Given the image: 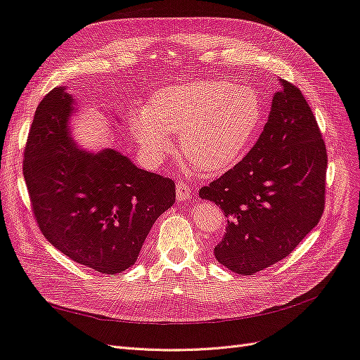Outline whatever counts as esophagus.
Segmentation results:
<instances>
[{
    "label": "esophagus",
    "instance_id": "esophagus-1",
    "mask_svg": "<svg viewBox=\"0 0 360 360\" xmlns=\"http://www.w3.org/2000/svg\"><path fill=\"white\" fill-rule=\"evenodd\" d=\"M176 192H177L179 201H184V200H188L191 197V188H189L188 183L179 181L177 186H176Z\"/></svg>",
    "mask_w": 360,
    "mask_h": 360
}]
</instances>
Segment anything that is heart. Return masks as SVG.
Segmentation results:
<instances>
[{"mask_svg": "<svg viewBox=\"0 0 360 360\" xmlns=\"http://www.w3.org/2000/svg\"><path fill=\"white\" fill-rule=\"evenodd\" d=\"M263 103L249 85L201 79L163 86L130 118V134L148 163H159L180 134L183 156L216 171L242 158L263 124Z\"/></svg>", "mask_w": 360, "mask_h": 360, "instance_id": "b5f03b06", "label": "heart"}]
</instances>
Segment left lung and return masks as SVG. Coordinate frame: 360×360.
Segmentation results:
<instances>
[{
	"label": "left lung",
	"mask_w": 360,
	"mask_h": 360,
	"mask_svg": "<svg viewBox=\"0 0 360 360\" xmlns=\"http://www.w3.org/2000/svg\"><path fill=\"white\" fill-rule=\"evenodd\" d=\"M326 171L328 151L311 106L296 85L282 81L255 146L200 189L228 217L216 259L234 274L254 275L288 257L321 219Z\"/></svg>",
	"instance_id": "8db88e82"
}]
</instances>
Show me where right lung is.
Listing matches in <instances>:
<instances>
[{
  "mask_svg": "<svg viewBox=\"0 0 360 360\" xmlns=\"http://www.w3.org/2000/svg\"><path fill=\"white\" fill-rule=\"evenodd\" d=\"M72 102L64 89H53L36 110L22 162L31 210L60 252L99 274H122L176 202V183L115 150H79L68 126Z\"/></svg>",
  "mask_w": 360,
  "mask_h": 360,
  "instance_id": "right-lung-1",
  "label": "right lung"
}]
</instances>
